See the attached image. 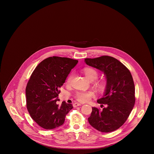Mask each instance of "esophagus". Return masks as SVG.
<instances>
[{
    "label": "esophagus",
    "instance_id": "obj_1",
    "mask_svg": "<svg viewBox=\"0 0 154 154\" xmlns=\"http://www.w3.org/2000/svg\"><path fill=\"white\" fill-rule=\"evenodd\" d=\"M80 105H82V104L81 103H74V104H73V106H74V107H76V106H80Z\"/></svg>",
    "mask_w": 154,
    "mask_h": 154
}]
</instances>
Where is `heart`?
Returning a JSON list of instances; mask_svg holds the SVG:
<instances>
[{"instance_id":"obj_1","label":"heart","mask_w":154,"mask_h":154,"mask_svg":"<svg viewBox=\"0 0 154 154\" xmlns=\"http://www.w3.org/2000/svg\"><path fill=\"white\" fill-rule=\"evenodd\" d=\"M83 73L85 77L91 82H93L96 80L98 77V72L96 70L93 68H86L83 70ZM73 79V74H71L67 78L66 82L68 84H69ZM96 86L97 87V88L99 90H102L104 88V83L103 82H97L96 83ZM93 96V93L91 92H83V91H79L75 94V97L77 100L85 102L90 100L91 97Z\"/></svg>"}]
</instances>
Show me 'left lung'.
I'll list each match as a JSON object with an SVG mask.
<instances>
[{"label":"left lung","mask_w":154,"mask_h":154,"mask_svg":"<svg viewBox=\"0 0 154 154\" xmlns=\"http://www.w3.org/2000/svg\"><path fill=\"white\" fill-rule=\"evenodd\" d=\"M85 63L102 71L106 84L102 97L97 102L102 109L93 107L90 124L101 132L118 129L127 119L135 102V85L131 74L117 59L109 56L85 58Z\"/></svg>","instance_id":"obj_1"}]
</instances>
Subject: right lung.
Here are the masks:
<instances>
[{
	"label": "right lung",
	"mask_w": 154,
	"mask_h": 154,
	"mask_svg": "<svg viewBox=\"0 0 154 154\" xmlns=\"http://www.w3.org/2000/svg\"><path fill=\"white\" fill-rule=\"evenodd\" d=\"M78 63V60L51 57L42 61L33 71L27 83L26 94L27 110L40 127L52 130L63 124L73 106L59 101L60 88Z\"/></svg>",
	"instance_id": "right-lung-1"
}]
</instances>
